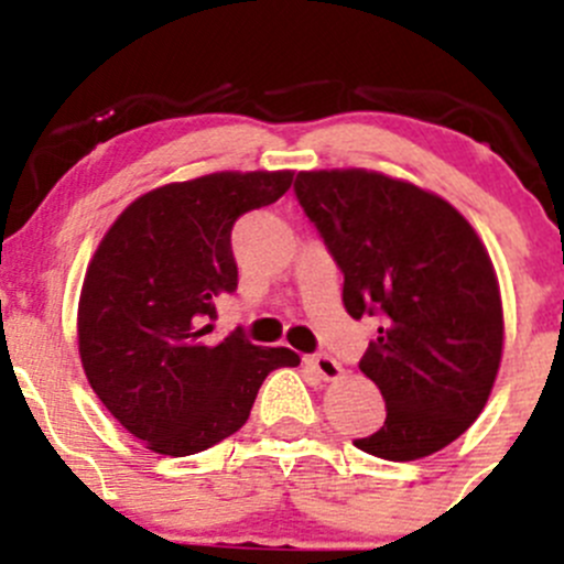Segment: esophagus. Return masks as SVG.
<instances>
[{
	"label": "esophagus",
	"mask_w": 564,
	"mask_h": 564,
	"mask_svg": "<svg viewBox=\"0 0 564 564\" xmlns=\"http://www.w3.org/2000/svg\"><path fill=\"white\" fill-rule=\"evenodd\" d=\"M305 366H308L318 379H324V382H335V379H338L340 373H344L340 362L335 360V357H329V355L305 357Z\"/></svg>",
	"instance_id": "1"
}]
</instances>
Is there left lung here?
I'll return each mask as SVG.
<instances>
[{"label":"left lung","mask_w":564,"mask_h":564,"mask_svg":"<svg viewBox=\"0 0 564 564\" xmlns=\"http://www.w3.org/2000/svg\"><path fill=\"white\" fill-rule=\"evenodd\" d=\"M305 215L344 272V308L382 318L360 371L388 417L355 447L417 460L456 442L502 362L497 270L469 220L436 193L368 169L300 172Z\"/></svg>","instance_id":"8db88e82"}]
</instances>
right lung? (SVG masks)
Here are the masks:
<instances>
[{
	"label": "right lung",
	"instance_id": "right-lung-1",
	"mask_svg": "<svg viewBox=\"0 0 564 564\" xmlns=\"http://www.w3.org/2000/svg\"><path fill=\"white\" fill-rule=\"evenodd\" d=\"M294 172L169 182L122 209L84 275L78 355L89 388L147 451L193 456L237 434L267 373L300 366L240 333L207 344L215 297L237 289L231 229L278 202Z\"/></svg>",
	"mask_w": 564,
	"mask_h": 564
}]
</instances>
